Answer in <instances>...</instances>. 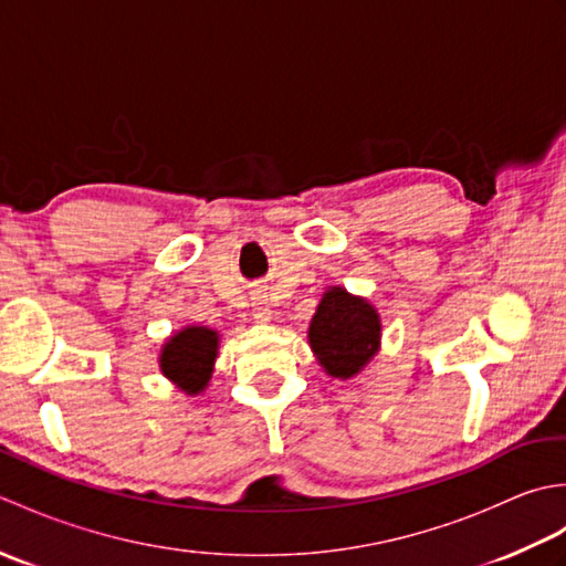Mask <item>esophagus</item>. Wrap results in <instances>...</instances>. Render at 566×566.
<instances>
[{
	"label": "esophagus",
	"mask_w": 566,
	"mask_h": 566,
	"mask_svg": "<svg viewBox=\"0 0 566 566\" xmlns=\"http://www.w3.org/2000/svg\"><path fill=\"white\" fill-rule=\"evenodd\" d=\"M252 316H255L260 323L272 321L274 311H272V306H270V302H268V296H262V294L252 296Z\"/></svg>",
	"instance_id": "34e87169"
}]
</instances>
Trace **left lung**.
Masks as SVG:
<instances>
[{"mask_svg": "<svg viewBox=\"0 0 566 566\" xmlns=\"http://www.w3.org/2000/svg\"><path fill=\"white\" fill-rule=\"evenodd\" d=\"M381 321L367 298L353 296L343 286L323 294L308 326V345L326 375L350 379L365 369L379 350Z\"/></svg>", "mask_w": 566, "mask_h": 566, "instance_id": "8db88e82", "label": "left lung"}]
</instances>
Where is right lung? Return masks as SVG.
Masks as SVG:
<instances>
[{
  "label": "right lung",
  "mask_w": 566,
  "mask_h": 566,
  "mask_svg": "<svg viewBox=\"0 0 566 566\" xmlns=\"http://www.w3.org/2000/svg\"><path fill=\"white\" fill-rule=\"evenodd\" d=\"M216 355L219 333L207 326H187L163 345L160 369L177 389L197 396L209 387Z\"/></svg>",
  "instance_id": "1"
}]
</instances>
